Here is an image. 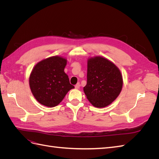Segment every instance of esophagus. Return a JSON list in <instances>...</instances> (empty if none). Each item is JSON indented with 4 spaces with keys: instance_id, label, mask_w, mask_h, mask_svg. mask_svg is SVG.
Here are the masks:
<instances>
[{
    "instance_id": "34e87169",
    "label": "esophagus",
    "mask_w": 159,
    "mask_h": 159,
    "mask_svg": "<svg viewBox=\"0 0 159 159\" xmlns=\"http://www.w3.org/2000/svg\"><path fill=\"white\" fill-rule=\"evenodd\" d=\"M80 83H78V84H77L75 85V88L76 89H79V88H80Z\"/></svg>"
}]
</instances>
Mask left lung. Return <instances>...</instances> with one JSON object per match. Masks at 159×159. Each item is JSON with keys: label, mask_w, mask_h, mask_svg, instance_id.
Masks as SVG:
<instances>
[{"label": "left lung", "mask_w": 159, "mask_h": 159, "mask_svg": "<svg viewBox=\"0 0 159 159\" xmlns=\"http://www.w3.org/2000/svg\"><path fill=\"white\" fill-rule=\"evenodd\" d=\"M122 87L121 72L111 61L102 57L88 60L87 84L84 91L93 106H107L118 97Z\"/></svg>", "instance_id": "8db88e82"}]
</instances>
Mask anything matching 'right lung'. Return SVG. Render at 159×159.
<instances>
[{
	"label": "right lung",
	"instance_id": "add662e5",
	"mask_svg": "<svg viewBox=\"0 0 159 159\" xmlns=\"http://www.w3.org/2000/svg\"><path fill=\"white\" fill-rule=\"evenodd\" d=\"M67 60L59 56L50 57L35 66L29 78L32 93L40 103L53 107L58 105L74 86L64 72Z\"/></svg>",
	"mask_w": 159,
	"mask_h": 159
}]
</instances>
